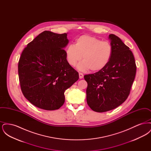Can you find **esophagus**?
I'll use <instances>...</instances> for the list:
<instances>
[{"instance_id":"obj_1","label":"esophagus","mask_w":151,"mask_h":151,"mask_svg":"<svg viewBox=\"0 0 151 151\" xmlns=\"http://www.w3.org/2000/svg\"><path fill=\"white\" fill-rule=\"evenodd\" d=\"M79 78H80V79H83V78H84V75H83L82 73H81V72L79 73Z\"/></svg>"}]
</instances>
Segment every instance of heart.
<instances>
[{
    "mask_svg": "<svg viewBox=\"0 0 151 151\" xmlns=\"http://www.w3.org/2000/svg\"><path fill=\"white\" fill-rule=\"evenodd\" d=\"M113 54V47L108 41H102L98 38L89 35H82L70 45L65 49L68 63L72 66L81 59L77 68L80 71L91 70L99 72L108 65Z\"/></svg>",
    "mask_w": 151,
    "mask_h": 151,
    "instance_id": "obj_1",
    "label": "heart"
}]
</instances>
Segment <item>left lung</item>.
Returning <instances> with one entry per match:
<instances>
[{
  "label": "left lung",
  "mask_w": 151,
  "mask_h": 151,
  "mask_svg": "<svg viewBox=\"0 0 151 151\" xmlns=\"http://www.w3.org/2000/svg\"><path fill=\"white\" fill-rule=\"evenodd\" d=\"M109 39L113 54L108 65L100 71L84 76L88 83L87 104L99 113L115 109L126 100L137 71L135 58L129 47L113 34L109 36Z\"/></svg>",
  "instance_id": "obj_1"
}]
</instances>
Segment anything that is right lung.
Instances as JSON below:
<instances>
[{
  "mask_svg": "<svg viewBox=\"0 0 151 151\" xmlns=\"http://www.w3.org/2000/svg\"><path fill=\"white\" fill-rule=\"evenodd\" d=\"M67 33L44 31L22 52L18 73L22 92L29 102L46 110L64 104L65 91L78 79L79 73L68 63L63 49Z\"/></svg>",
  "mask_w": 151,
  "mask_h": 151,
  "instance_id": "right-lung-1",
  "label": "right lung"
}]
</instances>
